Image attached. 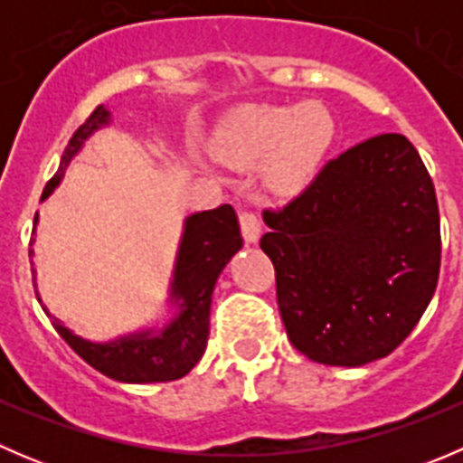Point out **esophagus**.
Listing matches in <instances>:
<instances>
[{"instance_id":"34e87169","label":"esophagus","mask_w":463,"mask_h":463,"mask_svg":"<svg viewBox=\"0 0 463 463\" xmlns=\"http://www.w3.org/2000/svg\"><path fill=\"white\" fill-rule=\"evenodd\" d=\"M240 226H241V235H244L246 244H255V241L260 240L261 222H260L258 213H253V210H241Z\"/></svg>"}]
</instances>
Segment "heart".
<instances>
[{
	"mask_svg": "<svg viewBox=\"0 0 463 463\" xmlns=\"http://www.w3.org/2000/svg\"><path fill=\"white\" fill-rule=\"evenodd\" d=\"M334 137V118L320 105L255 107L228 123L217 149L237 165L270 156L264 167L266 185L278 194H296L318 175Z\"/></svg>",
	"mask_w": 463,
	"mask_h": 463,
	"instance_id": "heart-1",
	"label": "heart"
}]
</instances>
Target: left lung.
I'll return each instance as SVG.
<instances>
[{
  "label": "left lung",
  "instance_id": "left-lung-1",
  "mask_svg": "<svg viewBox=\"0 0 463 463\" xmlns=\"http://www.w3.org/2000/svg\"><path fill=\"white\" fill-rule=\"evenodd\" d=\"M260 246L298 352L361 367L394 352L430 305L441 264L430 175L403 134L331 158L282 210H264Z\"/></svg>",
  "mask_w": 463,
  "mask_h": 463
}]
</instances>
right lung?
Wrapping results in <instances>:
<instances>
[{
	"instance_id": "obj_1",
	"label": "right lung",
	"mask_w": 463,
	"mask_h": 463,
	"mask_svg": "<svg viewBox=\"0 0 463 463\" xmlns=\"http://www.w3.org/2000/svg\"><path fill=\"white\" fill-rule=\"evenodd\" d=\"M109 120V111L98 105L93 114L76 129L71 141L64 147L60 170L42 193V202L58 188L69 161L80 152L87 138L96 129L105 128ZM241 244L244 241H241L240 222L232 205L223 203L219 208L194 213L185 219L184 237H181L170 282V302L176 305V314L163 329H143L137 334L120 335L109 343H91L67 329L62 322L49 314L40 298L37 300L53 322L55 331L67 340L69 347L100 374L120 383L176 381L188 374L203 356L210 334V302H213L214 282L223 266L241 249Z\"/></svg>"
}]
</instances>
